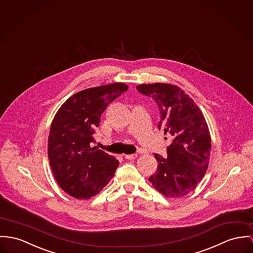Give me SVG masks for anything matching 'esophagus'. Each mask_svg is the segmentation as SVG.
<instances>
[{
	"label": "esophagus",
	"mask_w": 253,
	"mask_h": 253,
	"mask_svg": "<svg viewBox=\"0 0 253 253\" xmlns=\"http://www.w3.org/2000/svg\"><path fill=\"white\" fill-rule=\"evenodd\" d=\"M124 157L127 160H134V159H136V157H137V154L136 153H135V154H127V155H125Z\"/></svg>",
	"instance_id": "34e87169"
}]
</instances>
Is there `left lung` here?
Instances as JSON below:
<instances>
[{
    "label": "left lung",
    "mask_w": 253,
    "mask_h": 253,
    "mask_svg": "<svg viewBox=\"0 0 253 253\" xmlns=\"http://www.w3.org/2000/svg\"><path fill=\"white\" fill-rule=\"evenodd\" d=\"M155 100L160 111L158 128L171 136L168 157L154 154L155 174L149 182L162 195L182 197L193 192L206 173L210 160L211 136L205 117L180 87L169 84H143L136 86Z\"/></svg>",
    "instance_id": "8db88e82"
}]
</instances>
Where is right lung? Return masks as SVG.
<instances>
[{
  "instance_id": "right-lung-1",
  "label": "right lung",
  "mask_w": 253,
  "mask_h": 253,
  "mask_svg": "<svg viewBox=\"0 0 253 253\" xmlns=\"http://www.w3.org/2000/svg\"><path fill=\"white\" fill-rule=\"evenodd\" d=\"M127 89L123 83L90 87L68 98L58 109L50 128L48 158L56 181L66 194L88 199L114 177L119 162L90 143L101 115Z\"/></svg>"
}]
</instances>
